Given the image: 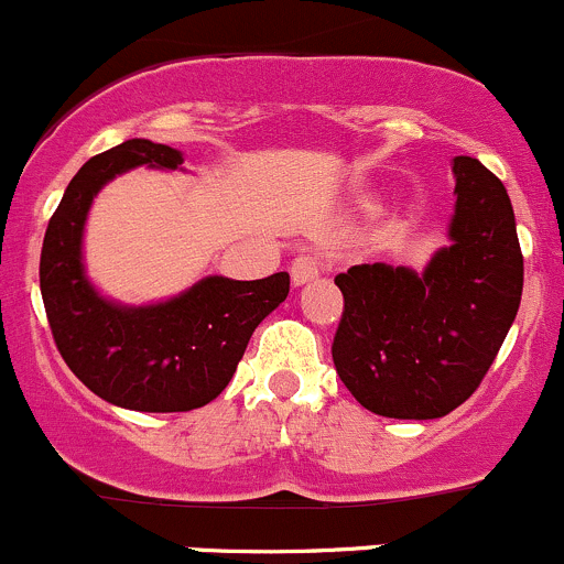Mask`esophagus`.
Listing matches in <instances>:
<instances>
[{"instance_id":"34e87169","label":"esophagus","mask_w":564,"mask_h":564,"mask_svg":"<svg viewBox=\"0 0 564 564\" xmlns=\"http://www.w3.org/2000/svg\"><path fill=\"white\" fill-rule=\"evenodd\" d=\"M317 276H321V263H317L315 258H310V254H299V258L290 263V280H293L295 288L317 280Z\"/></svg>"}]
</instances>
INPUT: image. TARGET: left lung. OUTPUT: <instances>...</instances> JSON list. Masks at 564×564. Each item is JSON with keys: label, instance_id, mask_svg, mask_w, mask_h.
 <instances>
[{"label": "left lung", "instance_id": "1", "mask_svg": "<svg viewBox=\"0 0 564 564\" xmlns=\"http://www.w3.org/2000/svg\"><path fill=\"white\" fill-rule=\"evenodd\" d=\"M448 241L426 269L361 263L336 276L345 295L334 367L358 404L429 421L467 402L495 364L521 304L524 258L502 182L456 156Z\"/></svg>", "mask_w": 564, "mask_h": 564}]
</instances>
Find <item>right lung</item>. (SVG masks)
Instances as JSON below:
<instances>
[{
    "label": "right lung",
    "mask_w": 564,
    "mask_h": 564,
    "mask_svg": "<svg viewBox=\"0 0 564 564\" xmlns=\"http://www.w3.org/2000/svg\"><path fill=\"white\" fill-rule=\"evenodd\" d=\"M184 154L132 138L91 156L67 184L40 252V293L73 375L106 402L138 412H187L214 402L249 336L288 299L290 274L239 282L203 276L167 301L127 306L86 276L84 228L97 193L132 167L176 171Z\"/></svg>",
    "instance_id": "add662e5"
}]
</instances>
